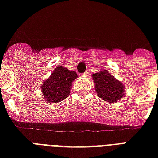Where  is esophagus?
Wrapping results in <instances>:
<instances>
[{"label":"esophagus","instance_id":"esophagus-1","mask_svg":"<svg viewBox=\"0 0 158 158\" xmlns=\"http://www.w3.org/2000/svg\"><path fill=\"white\" fill-rule=\"evenodd\" d=\"M82 75L83 76H85V77H86V76L89 75V73H88V72H85V73H82Z\"/></svg>","mask_w":158,"mask_h":158}]
</instances>
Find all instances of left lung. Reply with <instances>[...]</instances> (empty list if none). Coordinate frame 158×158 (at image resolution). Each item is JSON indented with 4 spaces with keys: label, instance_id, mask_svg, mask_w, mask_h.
<instances>
[{
    "label": "left lung",
    "instance_id": "obj_1",
    "mask_svg": "<svg viewBox=\"0 0 158 158\" xmlns=\"http://www.w3.org/2000/svg\"><path fill=\"white\" fill-rule=\"evenodd\" d=\"M92 77L95 84V90L98 96L102 100L115 103L122 99L125 87L106 70L94 73Z\"/></svg>",
    "mask_w": 158,
    "mask_h": 158
}]
</instances>
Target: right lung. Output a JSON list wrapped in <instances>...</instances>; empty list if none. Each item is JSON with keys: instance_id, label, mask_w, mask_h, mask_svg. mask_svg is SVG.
I'll list each match as a JSON object with an SVG mask.
<instances>
[{"instance_id": "1", "label": "right lung", "mask_w": 158, "mask_h": 158, "mask_svg": "<svg viewBox=\"0 0 158 158\" xmlns=\"http://www.w3.org/2000/svg\"><path fill=\"white\" fill-rule=\"evenodd\" d=\"M77 77L75 71H70L63 66L56 68L41 88L47 102L58 103L66 99L70 93L72 82Z\"/></svg>"}]
</instances>
